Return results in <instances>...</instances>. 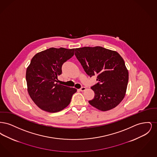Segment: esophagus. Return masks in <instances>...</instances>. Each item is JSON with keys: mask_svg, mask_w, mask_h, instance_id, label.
<instances>
[{"mask_svg": "<svg viewBox=\"0 0 157 157\" xmlns=\"http://www.w3.org/2000/svg\"><path fill=\"white\" fill-rule=\"evenodd\" d=\"M85 90H86V88H85V87H82L81 89H79V90L81 91V92H83V91H85Z\"/></svg>", "mask_w": 157, "mask_h": 157, "instance_id": "esophagus-1", "label": "esophagus"}]
</instances>
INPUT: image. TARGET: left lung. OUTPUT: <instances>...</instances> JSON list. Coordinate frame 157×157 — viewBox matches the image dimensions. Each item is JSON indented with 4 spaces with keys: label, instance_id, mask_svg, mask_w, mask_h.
<instances>
[{
    "label": "left lung",
    "instance_id": "left-lung-1",
    "mask_svg": "<svg viewBox=\"0 0 157 157\" xmlns=\"http://www.w3.org/2000/svg\"><path fill=\"white\" fill-rule=\"evenodd\" d=\"M75 55L90 77L97 75V84L91 89L94 98L92 106L102 111L115 108L125 97L128 82V71L120 54L101 46L75 49Z\"/></svg>",
    "mask_w": 157,
    "mask_h": 157
}]
</instances>
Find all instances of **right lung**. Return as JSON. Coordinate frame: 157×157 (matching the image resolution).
Segmentation results:
<instances>
[{
    "instance_id": "add662e5",
    "label": "right lung",
    "mask_w": 157,
    "mask_h": 157,
    "mask_svg": "<svg viewBox=\"0 0 157 157\" xmlns=\"http://www.w3.org/2000/svg\"><path fill=\"white\" fill-rule=\"evenodd\" d=\"M75 49L51 48L36 53L27 67L29 95L37 106L48 112H59L70 104L76 89L58 84L62 66L74 55Z\"/></svg>"
}]
</instances>
